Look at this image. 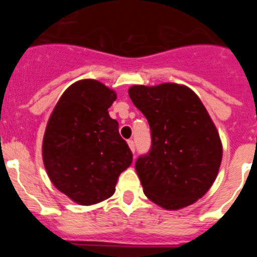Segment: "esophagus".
<instances>
[{"label": "esophagus", "mask_w": 257, "mask_h": 257, "mask_svg": "<svg viewBox=\"0 0 257 257\" xmlns=\"http://www.w3.org/2000/svg\"><path fill=\"white\" fill-rule=\"evenodd\" d=\"M128 145H129V148H131L132 152L136 153V144H134V141H132V139H129V141H128Z\"/></svg>", "instance_id": "1"}]
</instances>
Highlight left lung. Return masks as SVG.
Wrapping results in <instances>:
<instances>
[{
	"instance_id": "obj_1",
	"label": "left lung",
	"mask_w": 257,
	"mask_h": 257,
	"mask_svg": "<svg viewBox=\"0 0 257 257\" xmlns=\"http://www.w3.org/2000/svg\"><path fill=\"white\" fill-rule=\"evenodd\" d=\"M129 97L150 126L149 152L136 162L144 194L169 210L195 203L214 183L222 157L220 137L201 100L175 83L133 85Z\"/></svg>"
}]
</instances>
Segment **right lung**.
<instances>
[{"label":"right lung","instance_id":"1","mask_svg":"<svg viewBox=\"0 0 257 257\" xmlns=\"http://www.w3.org/2000/svg\"><path fill=\"white\" fill-rule=\"evenodd\" d=\"M113 90L94 79L72 84L57 103L43 138V163L58 190L80 205L105 200L133 162L119 124L108 114Z\"/></svg>","mask_w":257,"mask_h":257}]
</instances>
